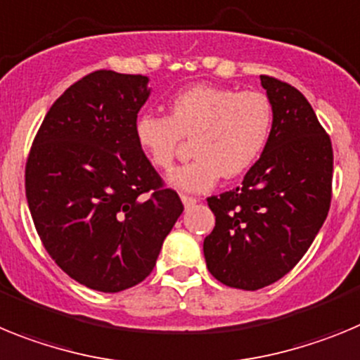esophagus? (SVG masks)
I'll list each match as a JSON object with an SVG mask.
<instances>
[{"label":"esophagus","instance_id":"34e87169","mask_svg":"<svg viewBox=\"0 0 360 360\" xmlns=\"http://www.w3.org/2000/svg\"><path fill=\"white\" fill-rule=\"evenodd\" d=\"M181 199H183V202L186 208H190V206H193V205H198V199L192 198V195H181Z\"/></svg>","mask_w":360,"mask_h":360}]
</instances>
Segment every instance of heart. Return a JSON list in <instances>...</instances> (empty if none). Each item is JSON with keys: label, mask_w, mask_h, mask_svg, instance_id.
Masks as SVG:
<instances>
[{"label": "heart", "mask_w": 360, "mask_h": 360, "mask_svg": "<svg viewBox=\"0 0 360 360\" xmlns=\"http://www.w3.org/2000/svg\"><path fill=\"white\" fill-rule=\"evenodd\" d=\"M274 127V105L261 90L192 85L170 99V115L143 114L136 139L158 170L170 172L184 137H193L195 158L177 168L170 183L206 192L223 176L248 170L264 152Z\"/></svg>", "instance_id": "1"}]
</instances>
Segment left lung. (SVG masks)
<instances>
[{
  "label": "left lung",
  "instance_id": "8db88e82",
  "mask_svg": "<svg viewBox=\"0 0 360 360\" xmlns=\"http://www.w3.org/2000/svg\"><path fill=\"white\" fill-rule=\"evenodd\" d=\"M270 139L243 184L208 198L215 226L205 239L208 271L230 288L259 290L308 252L331 202L333 148L308 99L271 76Z\"/></svg>",
  "mask_w": 360,
  "mask_h": 360
}]
</instances>
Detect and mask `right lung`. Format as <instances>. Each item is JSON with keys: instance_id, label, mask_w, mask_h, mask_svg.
I'll return each instance as SVG.
<instances>
[{"instance_id": "add662e5", "label": "right lung", "mask_w": 360, "mask_h": 360, "mask_svg": "<svg viewBox=\"0 0 360 360\" xmlns=\"http://www.w3.org/2000/svg\"><path fill=\"white\" fill-rule=\"evenodd\" d=\"M148 77L96 70L50 106L25 165L49 255L74 281L115 293L154 270L184 206L136 139Z\"/></svg>"}]
</instances>
